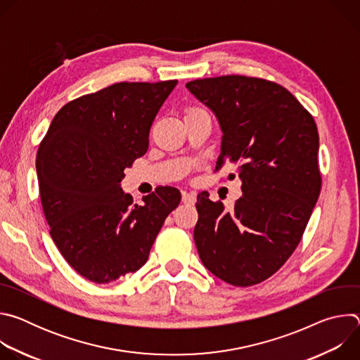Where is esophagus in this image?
Listing matches in <instances>:
<instances>
[{
    "instance_id": "esophagus-1",
    "label": "esophagus",
    "mask_w": 360,
    "mask_h": 360,
    "mask_svg": "<svg viewBox=\"0 0 360 360\" xmlns=\"http://www.w3.org/2000/svg\"><path fill=\"white\" fill-rule=\"evenodd\" d=\"M182 202L186 203V205H195L196 202V198L193 193H189V192H182Z\"/></svg>"
}]
</instances>
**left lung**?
I'll return each mask as SVG.
<instances>
[{
    "mask_svg": "<svg viewBox=\"0 0 360 360\" xmlns=\"http://www.w3.org/2000/svg\"><path fill=\"white\" fill-rule=\"evenodd\" d=\"M186 88L215 112L224 132L215 171L229 161L242 181L232 211L207 192L198 195L199 258L226 283H261L290 258L321 193L315 120L286 88L264 78L224 75Z\"/></svg>",
    "mask_w": 360,
    "mask_h": 360,
    "instance_id": "8db88e82",
    "label": "left lung"
}]
</instances>
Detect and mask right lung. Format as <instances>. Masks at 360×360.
<instances>
[{"label":"right lung","mask_w":360,"mask_h":360,"mask_svg":"<svg viewBox=\"0 0 360 360\" xmlns=\"http://www.w3.org/2000/svg\"><path fill=\"white\" fill-rule=\"evenodd\" d=\"M176 82H117L72 99L39 143L37 175L49 235L91 282L138 271L181 202L174 186H158L142 203L120 186L124 169L148 150L150 125Z\"/></svg>","instance_id":"obj_1"}]
</instances>
